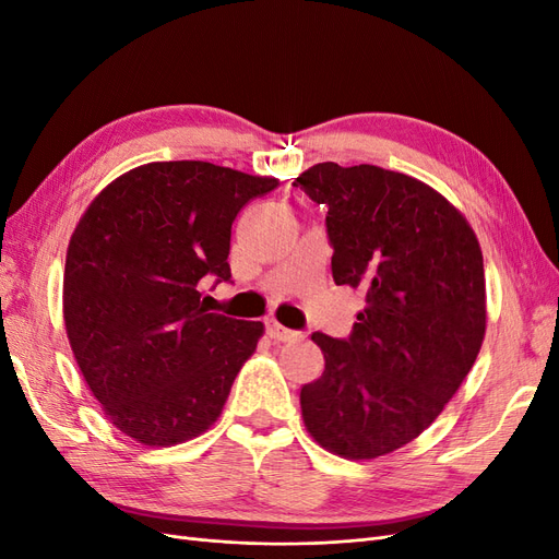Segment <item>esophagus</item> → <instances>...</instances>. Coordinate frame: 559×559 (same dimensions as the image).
<instances>
[{
	"mask_svg": "<svg viewBox=\"0 0 559 559\" xmlns=\"http://www.w3.org/2000/svg\"><path fill=\"white\" fill-rule=\"evenodd\" d=\"M267 335L273 337V341H282V343L294 341V337H296V333L292 329H284L282 324H277V321H270V324H267Z\"/></svg>",
	"mask_w": 559,
	"mask_h": 559,
	"instance_id": "34e87169",
	"label": "esophagus"
}]
</instances>
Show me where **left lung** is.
<instances>
[{
	"label": "left lung",
	"mask_w": 559,
	"mask_h": 559,
	"mask_svg": "<svg viewBox=\"0 0 559 559\" xmlns=\"http://www.w3.org/2000/svg\"><path fill=\"white\" fill-rule=\"evenodd\" d=\"M294 186L329 207L335 284L366 294L347 341L312 335L324 370L300 386V415L324 450L378 460L429 429L476 364L480 242L445 195L403 173L317 163Z\"/></svg>",
	"instance_id": "8db88e82"
}]
</instances>
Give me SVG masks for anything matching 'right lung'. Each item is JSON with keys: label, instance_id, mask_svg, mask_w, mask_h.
I'll return each mask as SVG.
<instances>
[{"label": "right lung", "instance_id": "right-lung-1", "mask_svg": "<svg viewBox=\"0 0 559 559\" xmlns=\"http://www.w3.org/2000/svg\"><path fill=\"white\" fill-rule=\"evenodd\" d=\"M280 179L205 160L146 163L99 191L70 238L62 317L111 425L148 448L205 433L263 321L210 312L200 282L230 280V228Z\"/></svg>", "mask_w": 559, "mask_h": 559}]
</instances>
